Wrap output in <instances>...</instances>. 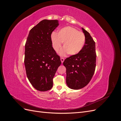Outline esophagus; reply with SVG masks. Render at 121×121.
<instances>
[{
  "label": "esophagus",
  "instance_id": "34e87169",
  "mask_svg": "<svg viewBox=\"0 0 121 121\" xmlns=\"http://www.w3.org/2000/svg\"><path fill=\"white\" fill-rule=\"evenodd\" d=\"M64 58H61V62L62 63H63V62H64Z\"/></svg>",
  "mask_w": 121,
  "mask_h": 121
}]
</instances>
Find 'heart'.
<instances>
[{
	"mask_svg": "<svg viewBox=\"0 0 121 121\" xmlns=\"http://www.w3.org/2000/svg\"><path fill=\"white\" fill-rule=\"evenodd\" d=\"M51 42L52 48L56 52H58L63 42L64 48L60 52L62 56L68 54L75 55L81 51L85 43V36L75 27L66 26L59 30L56 34L51 35Z\"/></svg>",
	"mask_w": 121,
	"mask_h": 121,
	"instance_id": "obj_1",
	"label": "heart"
}]
</instances>
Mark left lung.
Instances as JSON below:
<instances>
[{
	"mask_svg": "<svg viewBox=\"0 0 121 121\" xmlns=\"http://www.w3.org/2000/svg\"><path fill=\"white\" fill-rule=\"evenodd\" d=\"M85 43L78 54L67 58L63 62L66 69L68 87L79 89L87 85L94 75L96 65L95 42L87 31L82 28Z\"/></svg>",
	"mask_w": 121,
	"mask_h": 121,
	"instance_id": "obj_1",
	"label": "left lung"
}]
</instances>
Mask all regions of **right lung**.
I'll list each match as a JSON object with an SVG mask.
<instances>
[{
  "label": "right lung",
  "mask_w": 121,
  "mask_h": 121,
  "mask_svg": "<svg viewBox=\"0 0 121 121\" xmlns=\"http://www.w3.org/2000/svg\"><path fill=\"white\" fill-rule=\"evenodd\" d=\"M58 26L57 20L41 21L30 30L25 44L26 76L33 87L40 91L52 88L53 78L61 64L51 39L52 32Z\"/></svg>",
  "instance_id": "add662e5"
}]
</instances>
